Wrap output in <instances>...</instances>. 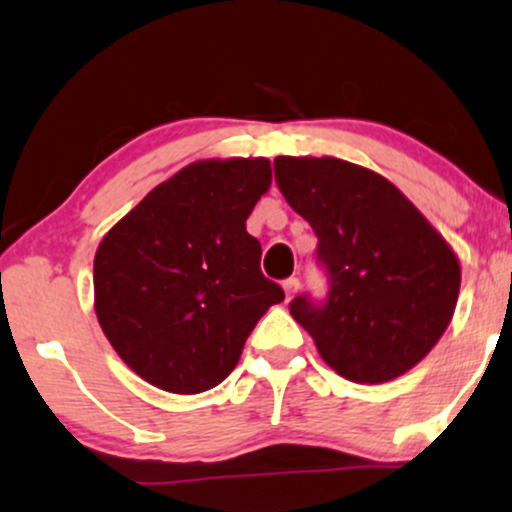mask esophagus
Listing matches in <instances>:
<instances>
[{
    "label": "esophagus",
    "mask_w": 512,
    "mask_h": 512,
    "mask_svg": "<svg viewBox=\"0 0 512 512\" xmlns=\"http://www.w3.org/2000/svg\"><path fill=\"white\" fill-rule=\"evenodd\" d=\"M299 286H301V282L296 277H289L284 282V294H286V299H294L296 296V291H299Z\"/></svg>",
    "instance_id": "34e87169"
}]
</instances>
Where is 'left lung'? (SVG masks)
Instances as JSON below:
<instances>
[{
  "instance_id": "obj_1",
  "label": "left lung",
  "mask_w": 512,
  "mask_h": 512,
  "mask_svg": "<svg viewBox=\"0 0 512 512\" xmlns=\"http://www.w3.org/2000/svg\"><path fill=\"white\" fill-rule=\"evenodd\" d=\"M279 192L318 238L328 296L289 311L345 379L381 384L415 367L457 306L459 260L411 201L367 167L338 157H277Z\"/></svg>"
}]
</instances>
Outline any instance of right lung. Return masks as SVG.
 <instances>
[{"instance_id": "right-lung-1", "label": "right lung", "mask_w": 512, "mask_h": 512, "mask_svg": "<svg viewBox=\"0 0 512 512\" xmlns=\"http://www.w3.org/2000/svg\"><path fill=\"white\" fill-rule=\"evenodd\" d=\"M272 184L265 157L204 160L155 187L94 257V308L128 367L170 393H201L238 364L282 286L245 221Z\"/></svg>"}]
</instances>
